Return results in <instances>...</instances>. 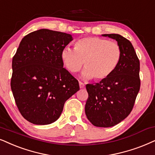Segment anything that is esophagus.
<instances>
[{
    "instance_id": "34e87169",
    "label": "esophagus",
    "mask_w": 155,
    "mask_h": 155,
    "mask_svg": "<svg viewBox=\"0 0 155 155\" xmlns=\"http://www.w3.org/2000/svg\"><path fill=\"white\" fill-rule=\"evenodd\" d=\"M79 87H80V88H81V89H83V88L84 87V86H85V84H84L83 82H81L80 81L79 82Z\"/></svg>"
}]
</instances>
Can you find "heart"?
I'll return each mask as SVG.
<instances>
[{
  "label": "heart",
  "mask_w": 155,
  "mask_h": 155,
  "mask_svg": "<svg viewBox=\"0 0 155 155\" xmlns=\"http://www.w3.org/2000/svg\"><path fill=\"white\" fill-rule=\"evenodd\" d=\"M121 48L116 42L99 37H85L74 44V50L65 48L61 59L67 70L72 74L81 70L84 79L103 81L116 70L121 58Z\"/></svg>",
  "instance_id": "1"
}]
</instances>
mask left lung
Segmentation results:
<instances>
[{
  "mask_svg": "<svg viewBox=\"0 0 155 155\" xmlns=\"http://www.w3.org/2000/svg\"><path fill=\"white\" fill-rule=\"evenodd\" d=\"M115 39L121 58L114 73L95 84H87L85 106L87 119L94 126L110 127L124 120L132 111L140 89V60L128 39L119 34H104Z\"/></svg>",
  "mask_w": 155,
  "mask_h": 155,
  "instance_id": "8db88e82",
  "label": "left lung"
}]
</instances>
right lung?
<instances>
[{
    "label": "right lung",
    "mask_w": 155,
    "mask_h": 155,
    "mask_svg": "<svg viewBox=\"0 0 155 155\" xmlns=\"http://www.w3.org/2000/svg\"><path fill=\"white\" fill-rule=\"evenodd\" d=\"M71 41L70 34L40 29L21 41L12 61L11 87L18 109L29 122H54L66 101L79 90V81L61 59V51Z\"/></svg>",
    "instance_id": "obj_1"
}]
</instances>
